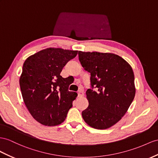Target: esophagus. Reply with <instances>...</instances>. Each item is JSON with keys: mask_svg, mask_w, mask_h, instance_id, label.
Here are the masks:
<instances>
[{"mask_svg": "<svg viewBox=\"0 0 158 158\" xmlns=\"http://www.w3.org/2000/svg\"><path fill=\"white\" fill-rule=\"evenodd\" d=\"M84 96V94H83V91H79L78 92V97L79 98H81V97Z\"/></svg>", "mask_w": 158, "mask_h": 158, "instance_id": "34e87169", "label": "esophagus"}]
</instances>
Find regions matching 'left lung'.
<instances>
[{
  "instance_id": "1",
  "label": "left lung",
  "mask_w": 158,
  "mask_h": 158,
  "mask_svg": "<svg viewBox=\"0 0 158 158\" xmlns=\"http://www.w3.org/2000/svg\"><path fill=\"white\" fill-rule=\"evenodd\" d=\"M79 60L90 73L91 89L86 91L89 106L82 117L90 127L106 129L122 118L135 95L134 74L130 64L110 52L79 51ZM94 87L98 92L92 90Z\"/></svg>"
}]
</instances>
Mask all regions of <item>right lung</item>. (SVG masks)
I'll use <instances>...</instances> for the list:
<instances>
[{
    "label": "right lung",
    "mask_w": 158,
    "mask_h": 158,
    "mask_svg": "<svg viewBox=\"0 0 158 158\" xmlns=\"http://www.w3.org/2000/svg\"><path fill=\"white\" fill-rule=\"evenodd\" d=\"M77 52L47 48L29 56L24 63L19 79L23 99L30 114L39 123L55 126L65 119L77 94L69 91L70 84L60 73Z\"/></svg>",
    "instance_id": "right-lung-1"
}]
</instances>
